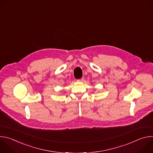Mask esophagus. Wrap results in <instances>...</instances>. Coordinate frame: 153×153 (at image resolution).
Wrapping results in <instances>:
<instances>
[{
	"label": "esophagus",
	"mask_w": 153,
	"mask_h": 153,
	"mask_svg": "<svg viewBox=\"0 0 153 153\" xmlns=\"http://www.w3.org/2000/svg\"><path fill=\"white\" fill-rule=\"evenodd\" d=\"M83 77H82V78H80V79L77 80V82H82V81H83Z\"/></svg>",
	"instance_id": "34e87169"
}]
</instances>
